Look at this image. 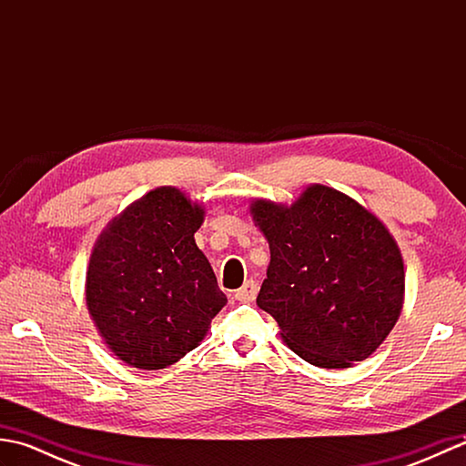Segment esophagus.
<instances>
[{
	"mask_svg": "<svg viewBox=\"0 0 466 466\" xmlns=\"http://www.w3.org/2000/svg\"><path fill=\"white\" fill-rule=\"evenodd\" d=\"M256 294H258V284H256L254 280H248L240 290H236L234 299L240 302H252L256 299Z\"/></svg>",
	"mask_w": 466,
	"mask_h": 466,
	"instance_id": "obj_1",
	"label": "esophagus"
}]
</instances>
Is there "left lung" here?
I'll list each match as a JSON object with an SVG mask.
<instances>
[{"label": "left lung", "instance_id": "obj_1", "mask_svg": "<svg viewBox=\"0 0 466 466\" xmlns=\"http://www.w3.org/2000/svg\"><path fill=\"white\" fill-rule=\"evenodd\" d=\"M250 214L270 246L256 304L279 322L284 344L319 369L369 359L404 304V260L389 228L322 184L292 204L258 198Z\"/></svg>", "mask_w": 466, "mask_h": 466}]
</instances>
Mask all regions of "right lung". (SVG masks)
Here are the masks:
<instances>
[{"label":"right lung","mask_w":466,"mask_h":466,"mask_svg":"<svg viewBox=\"0 0 466 466\" xmlns=\"http://www.w3.org/2000/svg\"><path fill=\"white\" fill-rule=\"evenodd\" d=\"M204 214L180 187L162 186L97 236L86 306L104 344L132 369L160 370L180 360L228 302L194 240Z\"/></svg>","instance_id":"add662e5"}]
</instances>
